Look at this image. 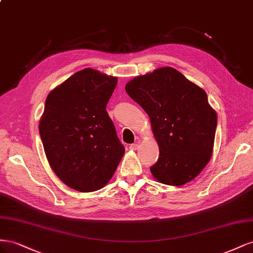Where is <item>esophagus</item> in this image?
Instances as JSON below:
<instances>
[{
    "mask_svg": "<svg viewBox=\"0 0 253 253\" xmlns=\"http://www.w3.org/2000/svg\"><path fill=\"white\" fill-rule=\"evenodd\" d=\"M138 147H139V145L136 143L131 144V145H129V149H130V150H136V149H138Z\"/></svg>",
    "mask_w": 253,
    "mask_h": 253,
    "instance_id": "obj_1",
    "label": "esophagus"
}]
</instances>
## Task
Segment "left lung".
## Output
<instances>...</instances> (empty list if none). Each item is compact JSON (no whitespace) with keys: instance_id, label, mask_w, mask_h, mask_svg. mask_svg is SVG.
<instances>
[{"instance_id":"1","label":"left lung","mask_w":253,"mask_h":253,"mask_svg":"<svg viewBox=\"0 0 253 253\" xmlns=\"http://www.w3.org/2000/svg\"><path fill=\"white\" fill-rule=\"evenodd\" d=\"M125 90L150 119L160 150L153 176L174 186L197 177L211 159L217 126L206 91L170 67L136 76Z\"/></svg>"}]
</instances>
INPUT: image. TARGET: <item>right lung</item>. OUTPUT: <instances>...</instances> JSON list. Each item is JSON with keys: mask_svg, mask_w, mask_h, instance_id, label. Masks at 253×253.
Instances as JSON below:
<instances>
[{"mask_svg": "<svg viewBox=\"0 0 253 253\" xmlns=\"http://www.w3.org/2000/svg\"><path fill=\"white\" fill-rule=\"evenodd\" d=\"M117 84V77L88 68L46 97L39 124L43 148L57 177L78 192L104 187L124 156L106 111Z\"/></svg>", "mask_w": 253, "mask_h": 253, "instance_id": "add662e5", "label": "right lung"}]
</instances>
